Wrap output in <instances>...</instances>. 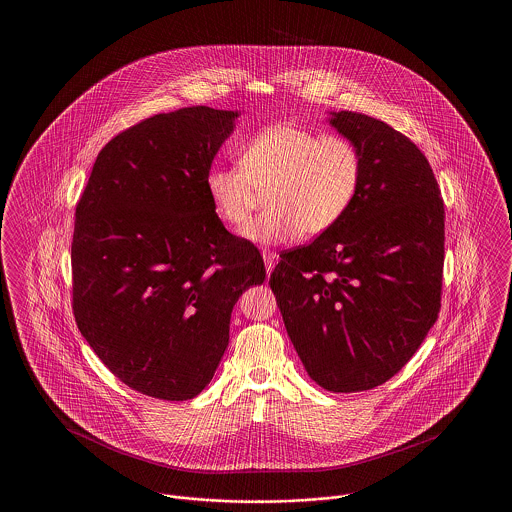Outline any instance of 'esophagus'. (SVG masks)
<instances>
[{"label": "esophagus", "instance_id": "esophagus-1", "mask_svg": "<svg viewBox=\"0 0 512 512\" xmlns=\"http://www.w3.org/2000/svg\"><path fill=\"white\" fill-rule=\"evenodd\" d=\"M263 259H265V267H267V274L272 272V268L276 265V259L278 255L274 251H263Z\"/></svg>", "mask_w": 512, "mask_h": 512}]
</instances>
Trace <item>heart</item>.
<instances>
[{
    "label": "heart",
    "mask_w": 512,
    "mask_h": 512,
    "mask_svg": "<svg viewBox=\"0 0 512 512\" xmlns=\"http://www.w3.org/2000/svg\"><path fill=\"white\" fill-rule=\"evenodd\" d=\"M363 178L359 146L343 134L274 124L242 149L240 165L213 167L205 192L222 222L244 226L267 190L268 209L244 228L257 244H286L332 230L351 209Z\"/></svg>",
    "instance_id": "1"
}]
</instances>
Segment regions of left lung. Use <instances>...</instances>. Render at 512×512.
<instances>
[{"instance_id": "8db88e82", "label": "left lung", "mask_w": 512, "mask_h": 512, "mask_svg": "<svg viewBox=\"0 0 512 512\" xmlns=\"http://www.w3.org/2000/svg\"><path fill=\"white\" fill-rule=\"evenodd\" d=\"M330 124L361 149L359 192L332 230L280 253L268 284L311 380L351 393L388 382L438 320L445 209L407 136L353 111Z\"/></svg>"}]
</instances>
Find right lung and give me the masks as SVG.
<instances>
[{"label": "right lung", "instance_id": "right-lung-1", "mask_svg": "<svg viewBox=\"0 0 512 512\" xmlns=\"http://www.w3.org/2000/svg\"><path fill=\"white\" fill-rule=\"evenodd\" d=\"M236 117L195 105L122 130L76 203V326L147 397L186 401L205 390L238 297L267 276L259 249L224 228L205 192Z\"/></svg>", "mask_w": 512, "mask_h": 512}]
</instances>
